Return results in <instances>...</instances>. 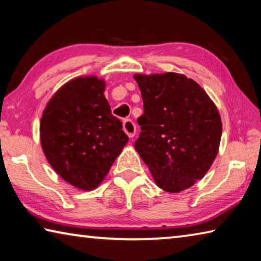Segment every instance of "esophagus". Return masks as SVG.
I'll use <instances>...</instances> for the list:
<instances>
[{"label": "esophagus", "instance_id": "obj_1", "mask_svg": "<svg viewBox=\"0 0 261 261\" xmlns=\"http://www.w3.org/2000/svg\"><path fill=\"white\" fill-rule=\"evenodd\" d=\"M123 130L125 131V134L130 137V138H134L135 135H136V124L129 118H126V120L123 121Z\"/></svg>", "mask_w": 261, "mask_h": 261}]
</instances>
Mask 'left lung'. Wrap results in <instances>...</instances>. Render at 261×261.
<instances>
[{"mask_svg": "<svg viewBox=\"0 0 261 261\" xmlns=\"http://www.w3.org/2000/svg\"><path fill=\"white\" fill-rule=\"evenodd\" d=\"M144 101L136 151L159 188L177 193L201 179L219 152L222 123L200 85L180 73L134 76Z\"/></svg>", "mask_w": 261, "mask_h": 261, "instance_id": "8db88e82", "label": "left lung"}]
</instances>
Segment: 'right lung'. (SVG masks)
Listing matches in <instances>:
<instances>
[{"label": "right lung", "instance_id": "1", "mask_svg": "<svg viewBox=\"0 0 261 261\" xmlns=\"http://www.w3.org/2000/svg\"><path fill=\"white\" fill-rule=\"evenodd\" d=\"M106 83L95 76L64 84L48 101L40 140L49 165L65 182L90 191L107 176L129 141L122 122L105 98Z\"/></svg>", "mask_w": 261, "mask_h": 261}]
</instances>
